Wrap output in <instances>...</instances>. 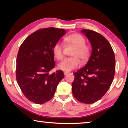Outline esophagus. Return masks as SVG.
<instances>
[{
  "label": "esophagus",
  "instance_id": "34e87169",
  "mask_svg": "<svg viewBox=\"0 0 128 128\" xmlns=\"http://www.w3.org/2000/svg\"><path fill=\"white\" fill-rule=\"evenodd\" d=\"M69 72H64V76H66V75L69 74Z\"/></svg>",
  "mask_w": 128,
  "mask_h": 128
}]
</instances>
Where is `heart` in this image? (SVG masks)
<instances>
[{"label": "heart", "instance_id": "obj_1", "mask_svg": "<svg viewBox=\"0 0 128 128\" xmlns=\"http://www.w3.org/2000/svg\"><path fill=\"white\" fill-rule=\"evenodd\" d=\"M66 44L72 45L74 47L71 54L72 57L64 59L58 64V68L62 70L68 72L74 69L79 66L80 61L85 62L88 60L90 55V48L86 44V41L84 36L78 33L68 35L64 38ZM63 46L61 44L57 42L54 45L52 53L57 60H61L64 57Z\"/></svg>", "mask_w": 128, "mask_h": 128}]
</instances>
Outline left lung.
<instances>
[{
	"instance_id": "8db88e82",
	"label": "left lung",
	"mask_w": 128,
	"mask_h": 128,
	"mask_svg": "<svg viewBox=\"0 0 128 128\" xmlns=\"http://www.w3.org/2000/svg\"><path fill=\"white\" fill-rule=\"evenodd\" d=\"M90 41L92 52L85 66L73 73L72 92L74 98L84 104L101 99L110 88L115 72L114 50L107 40L96 31H82Z\"/></svg>"
}]
</instances>
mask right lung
Here are the masks:
<instances>
[{"label":"right lung","mask_w":128,"mask_h":128,"mask_svg":"<svg viewBox=\"0 0 128 128\" xmlns=\"http://www.w3.org/2000/svg\"><path fill=\"white\" fill-rule=\"evenodd\" d=\"M66 33L54 27L38 30L26 38L19 48L16 60L17 83L27 98L42 104L54 97L64 78L62 70L50 74L55 68L54 45Z\"/></svg>","instance_id":"right-lung-1"}]
</instances>
